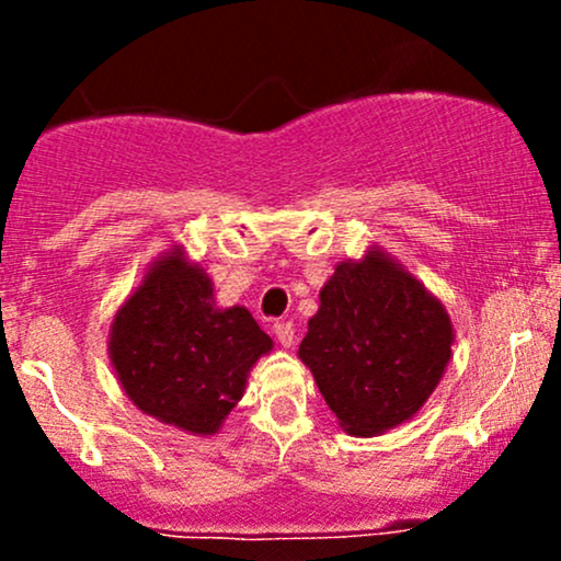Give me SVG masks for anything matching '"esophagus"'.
Here are the masks:
<instances>
[{
  "mask_svg": "<svg viewBox=\"0 0 561 561\" xmlns=\"http://www.w3.org/2000/svg\"><path fill=\"white\" fill-rule=\"evenodd\" d=\"M274 334H276V340H279L282 347H293L295 345V330H293V324H289V321H276Z\"/></svg>",
  "mask_w": 561,
  "mask_h": 561,
  "instance_id": "34e87169",
  "label": "esophagus"
}]
</instances>
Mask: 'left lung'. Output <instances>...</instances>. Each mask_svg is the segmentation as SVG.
<instances>
[{
	"mask_svg": "<svg viewBox=\"0 0 561 561\" xmlns=\"http://www.w3.org/2000/svg\"><path fill=\"white\" fill-rule=\"evenodd\" d=\"M454 324L440 300L379 244L337 263L308 319L298 358L356 437L414 420L450 362Z\"/></svg>",
	"mask_w": 561,
	"mask_h": 561,
	"instance_id": "obj_1",
	"label": "left lung"
}]
</instances>
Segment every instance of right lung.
I'll list each match as a JSON object with an SVG mask.
<instances>
[{
    "label": "right lung",
    "instance_id": "1",
    "mask_svg": "<svg viewBox=\"0 0 561 561\" xmlns=\"http://www.w3.org/2000/svg\"><path fill=\"white\" fill-rule=\"evenodd\" d=\"M274 340L244 306L221 308L214 279L182 244L147 266L115 311L107 353L141 414L208 437L242 398L248 375Z\"/></svg>",
    "mask_w": 561,
    "mask_h": 561
}]
</instances>
